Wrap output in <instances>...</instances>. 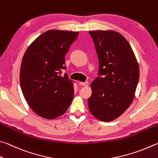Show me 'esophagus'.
Segmentation results:
<instances>
[{
  "label": "esophagus",
  "instance_id": "34e87169",
  "mask_svg": "<svg viewBox=\"0 0 158 158\" xmlns=\"http://www.w3.org/2000/svg\"><path fill=\"white\" fill-rule=\"evenodd\" d=\"M80 85H82V86H85V87H87L88 86V85H89V82H80Z\"/></svg>",
  "mask_w": 158,
  "mask_h": 158
}]
</instances>
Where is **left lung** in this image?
Listing matches in <instances>:
<instances>
[{"label": "left lung", "instance_id": "left-lung-1", "mask_svg": "<svg viewBox=\"0 0 158 158\" xmlns=\"http://www.w3.org/2000/svg\"><path fill=\"white\" fill-rule=\"evenodd\" d=\"M99 61L98 76L91 84L89 112L98 120L117 118L131 106L139 78V64L126 39L114 30L89 31Z\"/></svg>", "mask_w": 158, "mask_h": 158}]
</instances>
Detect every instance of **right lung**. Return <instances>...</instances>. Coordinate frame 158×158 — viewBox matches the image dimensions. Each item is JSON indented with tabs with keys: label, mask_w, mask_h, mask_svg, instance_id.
<instances>
[{
	"label": "right lung",
	"mask_w": 158,
	"mask_h": 158,
	"mask_svg": "<svg viewBox=\"0 0 158 158\" xmlns=\"http://www.w3.org/2000/svg\"><path fill=\"white\" fill-rule=\"evenodd\" d=\"M78 32L50 30L36 39L22 59L20 84L25 99L40 117L53 119L64 114L74 96L65 55Z\"/></svg>",
	"instance_id": "add662e5"
}]
</instances>
